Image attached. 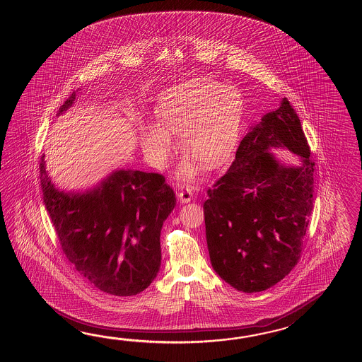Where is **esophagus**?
<instances>
[{"label":"esophagus","instance_id":"34e87169","mask_svg":"<svg viewBox=\"0 0 362 362\" xmlns=\"http://www.w3.org/2000/svg\"><path fill=\"white\" fill-rule=\"evenodd\" d=\"M178 199L181 203H190L192 199V192L190 190H181L178 192Z\"/></svg>","mask_w":362,"mask_h":362}]
</instances>
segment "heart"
<instances>
[{
	"label": "heart",
	"mask_w": 362,
	"mask_h": 362,
	"mask_svg": "<svg viewBox=\"0 0 362 362\" xmlns=\"http://www.w3.org/2000/svg\"><path fill=\"white\" fill-rule=\"evenodd\" d=\"M245 100L238 89L209 77H194L164 89L155 102V117L139 127V145L147 162L163 170L170 162V134L184 148L176 170L180 184H192L207 168L228 162L238 142Z\"/></svg>",
	"instance_id": "obj_1"
}]
</instances>
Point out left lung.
<instances>
[{"label": "left lung", "mask_w": 362, "mask_h": 362, "mask_svg": "<svg viewBox=\"0 0 362 362\" xmlns=\"http://www.w3.org/2000/svg\"><path fill=\"white\" fill-rule=\"evenodd\" d=\"M274 148L298 156L279 161ZM299 116L287 98L262 116L239 144L234 162L203 204L212 268L243 293L278 284L300 257L313 209L315 162Z\"/></svg>", "instance_id": "left-lung-1"}]
</instances>
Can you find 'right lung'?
Listing matches in <instances>:
<instances>
[{"label":"right lung","mask_w":362,"mask_h":362,"mask_svg":"<svg viewBox=\"0 0 362 362\" xmlns=\"http://www.w3.org/2000/svg\"><path fill=\"white\" fill-rule=\"evenodd\" d=\"M78 93L57 116L74 106ZM40 180L62 250L85 279L115 296L151 285L162 264L163 223L176 206L162 175L120 168L89 189L67 192L52 181L42 155Z\"/></svg>","instance_id":"right-lung-1"}]
</instances>
